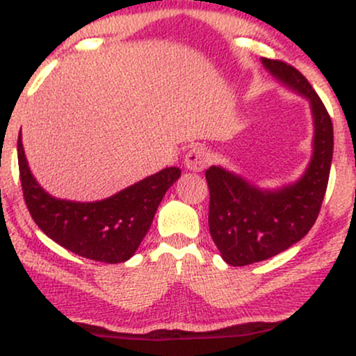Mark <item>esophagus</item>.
<instances>
[{
    "label": "esophagus",
    "instance_id": "obj_1",
    "mask_svg": "<svg viewBox=\"0 0 356 356\" xmlns=\"http://www.w3.org/2000/svg\"><path fill=\"white\" fill-rule=\"evenodd\" d=\"M211 161V156L209 152L202 147H192L189 152L184 157V167L191 172H200L205 165Z\"/></svg>",
    "mask_w": 356,
    "mask_h": 356
}]
</instances>
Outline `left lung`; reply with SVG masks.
<instances>
[{
	"instance_id": "obj_1",
	"label": "left lung",
	"mask_w": 356,
	"mask_h": 356,
	"mask_svg": "<svg viewBox=\"0 0 356 356\" xmlns=\"http://www.w3.org/2000/svg\"><path fill=\"white\" fill-rule=\"evenodd\" d=\"M262 64L310 104L312 157L297 181L277 189H264L224 165L205 170L211 191L209 229L224 262L232 267L262 262L305 237L322 207L333 157L332 119L305 76L277 59L262 58Z\"/></svg>"
}]
</instances>
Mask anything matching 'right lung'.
<instances>
[{
    "label": "right lung",
    "mask_w": 356,
    "mask_h": 356,
    "mask_svg": "<svg viewBox=\"0 0 356 356\" xmlns=\"http://www.w3.org/2000/svg\"><path fill=\"white\" fill-rule=\"evenodd\" d=\"M18 162L23 195L36 225L72 254L104 264L126 262L136 254L162 197L181 177L179 167H167L102 200L76 202L42 189L29 169L21 132Z\"/></svg>",
    "instance_id": "1"
}]
</instances>
